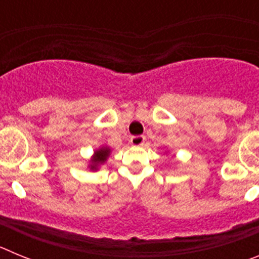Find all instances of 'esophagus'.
<instances>
[{
    "label": "esophagus",
    "instance_id": "obj_1",
    "mask_svg": "<svg viewBox=\"0 0 259 259\" xmlns=\"http://www.w3.org/2000/svg\"><path fill=\"white\" fill-rule=\"evenodd\" d=\"M130 143H131V145H134V146H141L144 143H145V137H144V136H134V137H131Z\"/></svg>",
    "mask_w": 259,
    "mask_h": 259
}]
</instances>
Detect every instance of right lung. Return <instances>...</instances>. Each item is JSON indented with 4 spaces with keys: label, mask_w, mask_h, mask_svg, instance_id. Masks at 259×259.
<instances>
[{
    "label": "right lung",
    "mask_w": 259,
    "mask_h": 259,
    "mask_svg": "<svg viewBox=\"0 0 259 259\" xmlns=\"http://www.w3.org/2000/svg\"><path fill=\"white\" fill-rule=\"evenodd\" d=\"M110 153H111V149H110L109 146H101L100 149L96 150L93 153L92 158H91V161H89V168L92 171H97L100 166L107 161Z\"/></svg>",
    "instance_id": "obj_1"
}]
</instances>
